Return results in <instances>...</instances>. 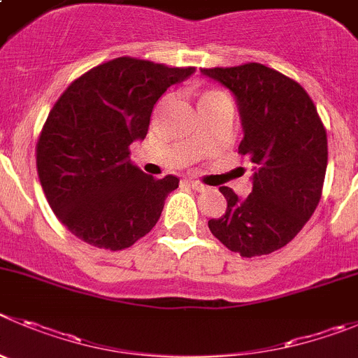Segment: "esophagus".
<instances>
[{"mask_svg": "<svg viewBox=\"0 0 358 358\" xmlns=\"http://www.w3.org/2000/svg\"><path fill=\"white\" fill-rule=\"evenodd\" d=\"M188 186H189V188L195 189V192H206V188H208V186H204V185H202V182L193 181V179H189V181H188Z\"/></svg>", "mask_w": 358, "mask_h": 358, "instance_id": "obj_1", "label": "esophagus"}]
</instances>
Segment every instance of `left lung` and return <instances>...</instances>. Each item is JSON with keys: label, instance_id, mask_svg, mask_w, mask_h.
I'll return each instance as SVG.
<instances>
[{"label": "left lung", "instance_id": "1", "mask_svg": "<svg viewBox=\"0 0 358 358\" xmlns=\"http://www.w3.org/2000/svg\"><path fill=\"white\" fill-rule=\"evenodd\" d=\"M234 94L243 124L239 154L254 163L247 199L231 188L225 215L209 220V231L243 257L286 247L317 208L329 145L327 129L303 87L262 64L201 69Z\"/></svg>", "mask_w": 358, "mask_h": 358}]
</instances>
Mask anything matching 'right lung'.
Segmentation results:
<instances>
[{"instance_id": "right-lung-1", "label": "right lung", "mask_w": 358, "mask_h": 358, "mask_svg": "<svg viewBox=\"0 0 358 358\" xmlns=\"http://www.w3.org/2000/svg\"><path fill=\"white\" fill-rule=\"evenodd\" d=\"M195 67L120 57L72 81L37 142V172L49 206L85 243L124 250L156 225L176 176L134 166L129 145L145 138L154 104Z\"/></svg>"}]
</instances>
